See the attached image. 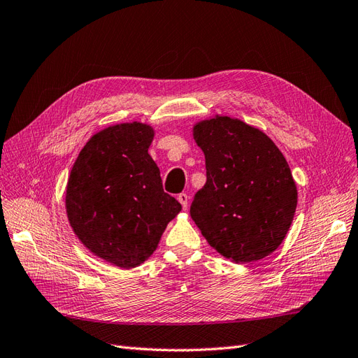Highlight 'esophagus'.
Segmentation results:
<instances>
[{"label":"esophagus","instance_id":"esophagus-1","mask_svg":"<svg viewBox=\"0 0 358 358\" xmlns=\"http://www.w3.org/2000/svg\"><path fill=\"white\" fill-rule=\"evenodd\" d=\"M178 200H179V203L182 204V208H183V209H187V208H188V200H189L188 194H185V192H180L179 196H178Z\"/></svg>","mask_w":358,"mask_h":358}]
</instances>
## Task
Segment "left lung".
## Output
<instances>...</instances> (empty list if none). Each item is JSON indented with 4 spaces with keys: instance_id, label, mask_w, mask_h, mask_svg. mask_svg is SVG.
I'll return each instance as SVG.
<instances>
[{
    "instance_id": "8db88e82",
    "label": "left lung",
    "mask_w": 358,
    "mask_h": 358,
    "mask_svg": "<svg viewBox=\"0 0 358 358\" xmlns=\"http://www.w3.org/2000/svg\"><path fill=\"white\" fill-rule=\"evenodd\" d=\"M194 138L206 157V183L189 213L206 241L236 263L272 254L297 206L284 155L263 131L229 116L197 124Z\"/></svg>"
}]
</instances>
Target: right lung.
Wrapping results in <instances>:
<instances>
[{
	"label": "right lung",
	"instance_id": "obj_1",
	"mask_svg": "<svg viewBox=\"0 0 358 358\" xmlns=\"http://www.w3.org/2000/svg\"><path fill=\"white\" fill-rule=\"evenodd\" d=\"M154 129L133 122L90 138L71 169L66 208L76 236L91 252L129 268L152 255L180 203L162 189L148 154Z\"/></svg>",
	"mask_w": 358,
	"mask_h": 358
}]
</instances>
